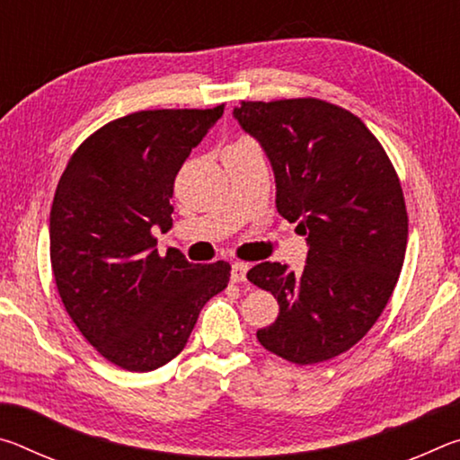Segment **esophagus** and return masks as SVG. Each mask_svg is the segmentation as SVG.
<instances>
[{"label":"esophagus","mask_w":460,"mask_h":460,"mask_svg":"<svg viewBox=\"0 0 460 460\" xmlns=\"http://www.w3.org/2000/svg\"><path fill=\"white\" fill-rule=\"evenodd\" d=\"M247 271H249L247 263L235 261V263H233V266H231V279H233V282H245Z\"/></svg>","instance_id":"1"}]
</instances>
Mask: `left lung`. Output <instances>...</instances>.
<instances>
[{
  "label": "left lung",
  "mask_w": 460,
  "mask_h": 460,
  "mask_svg": "<svg viewBox=\"0 0 460 460\" xmlns=\"http://www.w3.org/2000/svg\"><path fill=\"white\" fill-rule=\"evenodd\" d=\"M233 115L268 154L278 213L305 229L306 266L263 261L247 279L279 314L258 341L296 365L357 345L392 298L408 243L400 178L367 126L314 97L241 101Z\"/></svg>",
  "instance_id": "obj_1"
}]
</instances>
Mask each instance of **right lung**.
I'll return each instance as SVG.
<instances>
[{
    "instance_id": "1",
    "label": "right lung",
    "mask_w": 460,
    "mask_h": 460,
    "mask_svg": "<svg viewBox=\"0 0 460 460\" xmlns=\"http://www.w3.org/2000/svg\"><path fill=\"white\" fill-rule=\"evenodd\" d=\"M225 105L152 109L109 121L76 147L50 208V263L62 305L107 361L158 369L182 351L202 306L229 284L227 261L160 255L174 178Z\"/></svg>"
}]
</instances>
